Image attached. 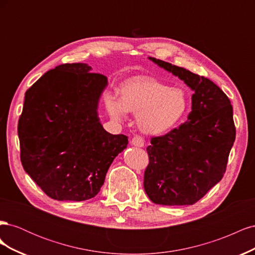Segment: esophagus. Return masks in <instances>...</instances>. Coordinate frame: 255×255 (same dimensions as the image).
<instances>
[{"instance_id":"34e87169","label":"esophagus","mask_w":255,"mask_h":255,"mask_svg":"<svg viewBox=\"0 0 255 255\" xmlns=\"http://www.w3.org/2000/svg\"><path fill=\"white\" fill-rule=\"evenodd\" d=\"M130 142H132V144L135 145V146H139V148H141V146L144 145L143 138L140 137V136H134L132 138V141H130Z\"/></svg>"}]
</instances>
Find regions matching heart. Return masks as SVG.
I'll use <instances>...</instances> for the list:
<instances>
[{
	"mask_svg": "<svg viewBox=\"0 0 255 255\" xmlns=\"http://www.w3.org/2000/svg\"><path fill=\"white\" fill-rule=\"evenodd\" d=\"M107 111L121 120L127 112L137 114V125L143 133L160 135L179 125L189 106L188 95L181 87L169 85L149 76L126 82L120 88V99L106 98Z\"/></svg>",
	"mask_w": 255,
	"mask_h": 255,
	"instance_id": "obj_1",
	"label": "heart"
}]
</instances>
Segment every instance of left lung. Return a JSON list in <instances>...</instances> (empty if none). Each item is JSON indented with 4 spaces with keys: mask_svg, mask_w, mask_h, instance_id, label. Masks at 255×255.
<instances>
[{
    "mask_svg": "<svg viewBox=\"0 0 255 255\" xmlns=\"http://www.w3.org/2000/svg\"><path fill=\"white\" fill-rule=\"evenodd\" d=\"M150 59L184 81L194 95L187 121L151 138L143 187L155 204L192 205L226 172L236 135L233 107L211 80L160 59Z\"/></svg>",
    "mask_w": 255,
    "mask_h": 255,
    "instance_id": "1",
    "label": "left lung"
}]
</instances>
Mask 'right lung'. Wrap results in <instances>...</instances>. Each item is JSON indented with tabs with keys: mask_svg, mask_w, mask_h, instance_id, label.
Listing matches in <instances>:
<instances>
[{
	"mask_svg": "<svg viewBox=\"0 0 255 255\" xmlns=\"http://www.w3.org/2000/svg\"><path fill=\"white\" fill-rule=\"evenodd\" d=\"M87 64H64L44 73L25 92L18 122L25 172L50 198L84 201L104 184L126 135L103 128L98 104L107 78Z\"/></svg>",
	"mask_w": 255,
	"mask_h": 255,
	"instance_id": "obj_1",
	"label": "right lung"
}]
</instances>
